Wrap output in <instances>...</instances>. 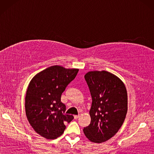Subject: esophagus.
<instances>
[{
    "mask_svg": "<svg viewBox=\"0 0 154 154\" xmlns=\"http://www.w3.org/2000/svg\"><path fill=\"white\" fill-rule=\"evenodd\" d=\"M79 116H80V115H75L74 118H75V119H77Z\"/></svg>",
    "mask_w": 154,
    "mask_h": 154,
    "instance_id": "1",
    "label": "esophagus"
}]
</instances>
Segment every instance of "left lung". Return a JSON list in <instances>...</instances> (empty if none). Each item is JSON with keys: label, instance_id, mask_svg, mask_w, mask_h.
Wrapping results in <instances>:
<instances>
[{"label": "left lung", "instance_id": "left-lung-1", "mask_svg": "<svg viewBox=\"0 0 154 154\" xmlns=\"http://www.w3.org/2000/svg\"><path fill=\"white\" fill-rule=\"evenodd\" d=\"M89 88L92 104L91 124L85 127V135L90 141H107L119 131L128 110L126 87L119 77L106 71H90L85 75Z\"/></svg>", "mask_w": 154, "mask_h": 154}]
</instances>
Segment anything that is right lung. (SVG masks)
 <instances>
[{
  "instance_id": "obj_1",
  "label": "right lung",
  "mask_w": 154,
  "mask_h": 154,
  "mask_svg": "<svg viewBox=\"0 0 154 154\" xmlns=\"http://www.w3.org/2000/svg\"><path fill=\"white\" fill-rule=\"evenodd\" d=\"M79 71L54 65L40 72L29 84L25 98L26 114L30 125L46 139H55L63 133L65 122L73 115L65 114L66 106L61 94Z\"/></svg>"
}]
</instances>
